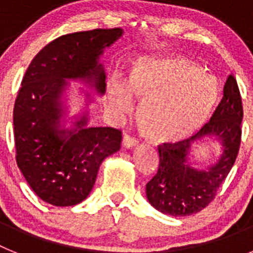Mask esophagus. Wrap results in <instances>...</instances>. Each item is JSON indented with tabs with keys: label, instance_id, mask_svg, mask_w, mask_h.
Wrapping results in <instances>:
<instances>
[{
	"label": "esophagus",
	"instance_id": "34e87169",
	"mask_svg": "<svg viewBox=\"0 0 253 253\" xmlns=\"http://www.w3.org/2000/svg\"><path fill=\"white\" fill-rule=\"evenodd\" d=\"M123 146H124L125 148H134V147L138 146V140L135 139V138L130 137V135H125V137L123 138Z\"/></svg>",
	"mask_w": 253,
	"mask_h": 253
}]
</instances>
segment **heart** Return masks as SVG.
<instances>
[{
	"instance_id": "b5f03b06",
	"label": "heart",
	"mask_w": 253,
	"mask_h": 253,
	"mask_svg": "<svg viewBox=\"0 0 253 253\" xmlns=\"http://www.w3.org/2000/svg\"><path fill=\"white\" fill-rule=\"evenodd\" d=\"M219 95L218 82L196 63L177 55L144 57L133 64L126 84L113 78L107 97L116 113L140 102L138 125L144 138L169 146L187 139L208 122Z\"/></svg>"
}]
</instances>
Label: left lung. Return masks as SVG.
Returning a JSON list of instances; mask_svg holds the SVG:
<instances>
[{
  "instance_id": "left-lung-1",
  "label": "left lung",
  "mask_w": 253,
  "mask_h": 253,
  "mask_svg": "<svg viewBox=\"0 0 253 253\" xmlns=\"http://www.w3.org/2000/svg\"><path fill=\"white\" fill-rule=\"evenodd\" d=\"M242 118L240 88L234 76L229 75L222 100L210 122L190 139L158 146V171L146 186L152 207L172 216L190 215L208 207L236 162L242 135ZM205 136H215L222 143L223 153L214 165L196 170L188 162L191 142Z\"/></svg>"
}]
</instances>
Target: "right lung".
Here are the masks:
<instances>
[{
  "label": "right lung",
  "instance_id": "add662e5",
  "mask_svg": "<svg viewBox=\"0 0 253 253\" xmlns=\"http://www.w3.org/2000/svg\"><path fill=\"white\" fill-rule=\"evenodd\" d=\"M123 29H95L57 38L31 60L13 106L16 162L29 186L55 207L80 204L91 193L102 161L120 149L122 131L87 126V113L64 128L62 96L81 80L104 95L100 55L122 38ZM90 100V95H87Z\"/></svg>",
  "mask_w": 253,
  "mask_h": 253
}]
</instances>
